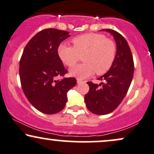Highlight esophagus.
Returning a JSON list of instances; mask_svg holds the SVG:
<instances>
[{
  "label": "esophagus",
  "mask_w": 154,
  "mask_h": 154,
  "mask_svg": "<svg viewBox=\"0 0 154 154\" xmlns=\"http://www.w3.org/2000/svg\"><path fill=\"white\" fill-rule=\"evenodd\" d=\"M77 84H80V83L84 82V81H82V79H77Z\"/></svg>",
  "instance_id": "obj_1"
}]
</instances>
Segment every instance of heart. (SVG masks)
<instances>
[{
	"label": "heart",
	"mask_w": 154,
	"mask_h": 154,
	"mask_svg": "<svg viewBox=\"0 0 154 154\" xmlns=\"http://www.w3.org/2000/svg\"><path fill=\"white\" fill-rule=\"evenodd\" d=\"M73 47L60 44L57 54L61 61L72 67L82 56L85 61L70 70L72 76L85 78L96 72L98 75L106 73L116 59V46L113 40L99 33H87L72 39Z\"/></svg>",
	"instance_id": "heart-1"
}]
</instances>
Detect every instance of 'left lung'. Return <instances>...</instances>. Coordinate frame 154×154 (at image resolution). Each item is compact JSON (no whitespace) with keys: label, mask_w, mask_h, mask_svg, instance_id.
<instances>
[{"label":"left lung","mask_w":154,"mask_h":154,"mask_svg":"<svg viewBox=\"0 0 154 154\" xmlns=\"http://www.w3.org/2000/svg\"><path fill=\"white\" fill-rule=\"evenodd\" d=\"M114 36L116 43V59L109 72L98 79L100 84L88 82L89 91L85 95L88 109L98 115L114 111L128 93L134 74V61L131 50L125 38L111 29H103Z\"/></svg>","instance_id":"obj_1"}]
</instances>
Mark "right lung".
<instances>
[{
  "label": "right lung",
  "mask_w": 154,
  "mask_h": 154,
  "mask_svg": "<svg viewBox=\"0 0 154 154\" xmlns=\"http://www.w3.org/2000/svg\"><path fill=\"white\" fill-rule=\"evenodd\" d=\"M70 35L66 31L49 28L37 33L24 48L19 61L22 91L35 109L44 114L61 111L67 101V92L77 84L74 77H63L67 70L57 49Z\"/></svg>",
  "instance_id": "add662e5"
}]
</instances>
